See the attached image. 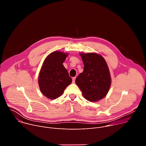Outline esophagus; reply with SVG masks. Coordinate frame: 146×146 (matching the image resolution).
Segmentation results:
<instances>
[{
	"instance_id": "34e87169",
	"label": "esophagus",
	"mask_w": 146,
	"mask_h": 146,
	"mask_svg": "<svg viewBox=\"0 0 146 146\" xmlns=\"http://www.w3.org/2000/svg\"><path fill=\"white\" fill-rule=\"evenodd\" d=\"M76 77H73V78H72V81H73V83H74V82H75V80H76Z\"/></svg>"
}]
</instances>
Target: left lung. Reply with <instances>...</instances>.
Returning <instances> with one entry per match:
<instances>
[{"mask_svg":"<svg viewBox=\"0 0 146 146\" xmlns=\"http://www.w3.org/2000/svg\"><path fill=\"white\" fill-rule=\"evenodd\" d=\"M84 71L76 79V84L90 102L105 98L111 86V76L105 59L95 53L80 54Z\"/></svg>","mask_w":146,"mask_h":146,"instance_id":"obj_1","label":"left lung"}]
</instances>
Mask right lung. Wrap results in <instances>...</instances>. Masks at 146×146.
Instances as JSON below:
<instances>
[{"label": "right lung", "mask_w": 146, "mask_h": 146, "mask_svg": "<svg viewBox=\"0 0 146 146\" xmlns=\"http://www.w3.org/2000/svg\"><path fill=\"white\" fill-rule=\"evenodd\" d=\"M68 55L61 51L52 52L46 57L41 68L38 86L41 93L49 99L59 97L72 81L63 65Z\"/></svg>", "instance_id": "add662e5"}]
</instances>
